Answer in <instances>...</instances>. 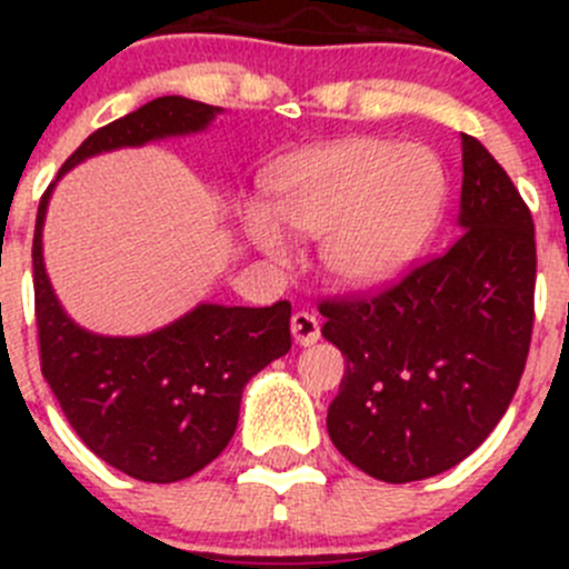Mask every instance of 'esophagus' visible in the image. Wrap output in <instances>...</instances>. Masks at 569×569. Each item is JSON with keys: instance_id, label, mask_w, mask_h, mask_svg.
Returning a JSON list of instances; mask_svg holds the SVG:
<instances>
[{"instance_id": "34e87169", "label": "esophagus", "mask_w": 569, "mask_h": 569, "mask_svg": "<svg viewBox=\"0 0 569 569\" xmlns=\"http://www.w3.org/2000/svg\"><path fill=\"white\" fill-rule=\"evenodd\" d=\"M291 336H295V341L300 343V347H311V343H317L321 336L319 319L313 317L311 311H297L295 317H291Z\"/></svg>"}]
</instances>
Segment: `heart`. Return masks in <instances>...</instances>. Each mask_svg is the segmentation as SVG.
<instances>
[{
    "label": "heart",
    "instance_id": "1",
    "mask_svg": "<svg viewBox=\"0 0 569 569\" xmlns=\"http://www.w3.org/2000/svg\"><path fill=\"white\" fill-rule=\"evenodd\" d=\"M269 189L283 226L321 237L327 272L369 289L405 272L427 244L443 200V170L421 146L355 137L289 157ZM274 216L252 206L244 226L267 256L286 261L289 242Z\"/></svg>",
    "mask_w": 569,
    "mask_h": 569
}]
</instances>
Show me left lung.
<instances>
[{"label":"left lung","mask_w":569,"mask_h":569,"mask_svg":"<svg viewBox=\"0 0 569 569\" xmlns=\"http://www.w3.org/2000/svg\"><path fill=\"white\" fill-rule=\"evenodd\" d=\"M462 233L371 295L321 300V336L347 358L327 432L391 485L455 468L485 443L523 377L537 242L526 200L462 134Z\"/></svg>","instance_id":"obj_1"}]
</instances>
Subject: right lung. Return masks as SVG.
Instances as JSON below:
<instances>
[{"mask_svg": "<svg viewBox=\"0 0 569 569\" xmlns=\"http://www.w3.org/2000/svg\"><path fill=\"white\" fill-rule=\"evenodd\" d=\"M217 112L220 107L181 96L148 101L93 131L66 159L60 176L101 151L203 131ZM51 189L54 183L40 198L32 239L40 371L93 455L140 481L187 479L217 460L233 438L250 377L291 349V306L203 302L173 325L137 338L82 330L66 317L46 278L40 237Z\"/></svg>", "mask_w": 569, "mask_h": 569, "instance_id": "add662e5", "label": "right lung"}]
</instances>
